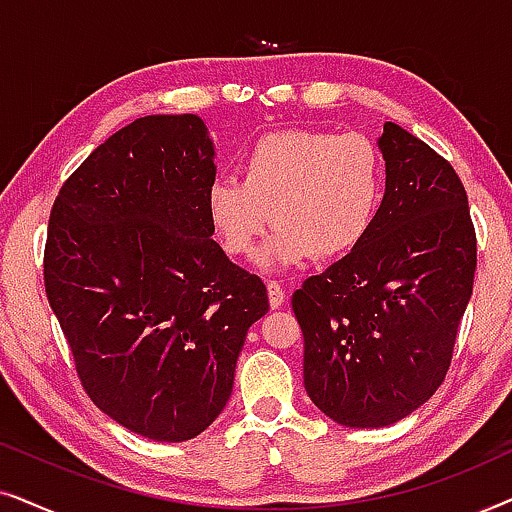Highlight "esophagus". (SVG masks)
<instances>
[{
  "instance_id": "obj_1",
  "label": "esophagus",
  "mask_w": 512,
  "mask_h": 512,
  "mask_svg": "<svg viewBox=\"0 0 512 512\" xmlns=\"http://www.w3.org/2000/svg\"><path fill=\"white\" fill-rule=\"evenodd\" d=\"M268 298H270V307H272V310H277V307H282V303H284V291H282V284H279L277 279H270V282H268Z\"/></svg>"
}]
</instances>
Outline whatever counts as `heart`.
Segmentation results:
<instances>
[{"label": "heart", "instance_id": "obj_1", "mask_svg": "<svg viewBox=\"0 0 512 512\" xmlns=\"http://www.w3.org/2000/svg\"><path fill=\"white\" fill-rule=\"evenodd\" d=\"M382 188L380 151L366 135L286 128L254 139L237 179H216L207 188L205 209L230 256L254 254L275 221L261 263L282 270L359 247L373 228Z\"/></svg>", "mask_w": 512, "mask_h": 512}]
</instances>
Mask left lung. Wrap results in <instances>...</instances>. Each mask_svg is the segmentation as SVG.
I'll return each mask as SVG.
<instances>
[{
	"mask_svg": "<svg viewBox=\"0 0 512 512\" xmlns=\"http://www.w3.org/2000/svg\"><path fill=\"white\" fill-rule=\"evenodd\" d=\"M377 144L387 191L373 228L291 298L307 396L354 429L408 417L443 384L478 263L454 167L396 123Z\"/></svg>",
	"mask_w": 512,
	"mask_h": 512,
	"instance_id": "obj_1",
	"label": "left lung"
}]
</instances>
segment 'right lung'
Masks as SVG:
<instances>
[{
  "mask_svg": "<svg viewBox=\"0 0 512 512\" xmlns=\"http://www.w3.org/2000/svg\"><path fill=\"white\" fill-rule=\"evenodd\" d=\"M202 118L144 116L76 167L53 202L44 284L90 401L132 433L184 443L226 408L263 279L212 240Z\"/></svg>",
  "mask_w": 512,
  "mask_h": 512,
  "instance_id": "add662e5",
  "label": "right lung"
}]
</instances>
